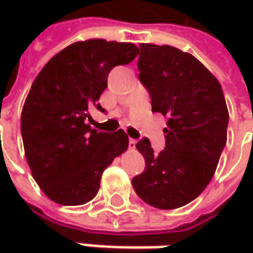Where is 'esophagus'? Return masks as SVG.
Here are the masks:
<instances>
[{
  "instance_id": "34e87169",
  "label": "esophagus",
  "mask_w": 253,
  "mask_h": 253,
  "mask_svg": "<svg viewBox=\"0 0 253 253\" xmlns=\"http://www.w3.org/2000/svg\"><path fill=\"white\" fill-rule=\"evenodd\" d=\"M135 146H136V141L135 139H129V149H135Z\"/></svg>"
}]
</instances>
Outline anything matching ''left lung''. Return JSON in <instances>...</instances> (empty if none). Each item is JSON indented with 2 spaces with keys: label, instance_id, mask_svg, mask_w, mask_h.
Returning a JSON list of instances; mask_svg holds the SVG:
<instances>
[{
  "label": "left lung",
  "instance_id": "1",
  "mask_svg": "<svg viewBox=\"0 0 253 253\" xmlns=\"http://www.w3.org/2000/svg\"><path fill=\"white\" fill-rule=\"evenodd\" d=\"M139 46V80L151 94L152 111L168 117V128L161 153L149 139L136 143L146 168L132 186L155 209H179L197 199L215 173L228 108L217 77L193 54L169 44Z\"/></svg>",
  "mask_w": 253,
  "mask_h": 253
}]
</instances>
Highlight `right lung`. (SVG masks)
I'll list each match as a JSON object with an SVG mask.
<instances>
[{"instance_id":"1","label":"right lung","mask_w":253,"mask_h":253,"mask_svg":"<svg viewBox=\"0 0 253 253\" xmlns=\"http://www.w3.org/2000/svg\"><path fill=\"white\" fill-rule=\"evenodd\" d=\"M139 53L129 42L88 39L69 44L44 64L26 95L21 133L26 162L46 197L82 206L100 189L102 171L128 149L122 129L105 133L87 124L112 67Z\"/></svg>"}]
</instances>
